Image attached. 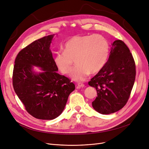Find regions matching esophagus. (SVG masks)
Here are the masks:
<instances>
[{"label": "esophagus", "mask_w": 149, "mask_h": 149, "mask_svg": "<svg viewBox=\"0 0 149 149\" xmlns=\"http://www.w3.org/2000/svg\"><path fill=\"white\" fill-rule=\"evenodd\" d=\"M83 87H84V84H83V83H78L77 84V88H83Z\"/></svg>", "instance_id": "obj_1"}]
</instances>
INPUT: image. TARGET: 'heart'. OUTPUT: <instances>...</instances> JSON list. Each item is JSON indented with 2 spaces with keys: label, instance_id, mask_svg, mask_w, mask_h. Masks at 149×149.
I'll list each match as a JSON object with an SVG mask.
<instances>
[{
  "label": "heart",
  "instance_id": "obj_1",
  "mask_svg": "<svg viewBox=\"0 0 149 149\" xmlns=\"http://www.w3.org/2000/svg\"><path fill=\"white\" fill-rule=\"evenodd\" d=\"M109 43L100 34L75 36L65 43L62 52L54 58L57 69L63 74H69L74 63L76 66L70 74L75 81H84L91 74L98 73L104 66L109 54Z\"/></svg>",
  "mask_w": 149,
  "mask_h": 149
}]
</instances>
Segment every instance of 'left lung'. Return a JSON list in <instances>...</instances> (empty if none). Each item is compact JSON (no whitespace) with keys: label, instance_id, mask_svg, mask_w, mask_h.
Instances as JSON below:
<instances>
[{"label":"left lung","instance_id":"1","mask_svg":"<svg viewBox=\"0 0 149 149\" xmlns=\"http://www.w3.org/2000/svg\"><path fill=\"white\" fill-rule=\"evenodd\" d=\"M135 68L127 45L120 40L114 41L104 66L88 83L97 92L98 96L92 103L97 112L110 114L126 105L134 84Z\"/></svg>","mask_w":149,"mask_h":149}]
</instances>
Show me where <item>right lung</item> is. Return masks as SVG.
<instances>
[{"instance_id": "1", "label": "right lung", "mask_w": 149, "mask_h": 149, "mask_svg": "<svg viewBox=\"0 0 149 149\" xmlns=\"http://www.w3.org/2000/svg\"><path fill=\"white\" fill-rule=\"evenodd\" d=\"M54 34L43 37L22 49L15 60L13 74L14 91L34 118L50 120L63 111L75 84L57 72L50 45ZM42 73H36L33 66Z\"/></svg>"}]
</instances>
